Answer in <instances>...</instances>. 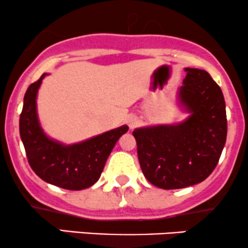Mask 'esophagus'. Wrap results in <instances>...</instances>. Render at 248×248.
I'll list each match as a JSON object with an SVG mask.
<instances>
[{
	"instance_id": "obj_1",
	"label": "esophagus",
	"mask_w": 248,
	"mask_h": 248,
	"mask_svg": "<svg viewBox=\"0 0 248 248\" xmlns=\"http://www.w3.org/2000/svg\"><path fill=\"white\" fill-rule=\"evenodd\" d=\"M127 124L128 126H129V128H134L136 126V124H138V119H136L135 116H129L127 120Z\"/></svg>"
}]
</instances>
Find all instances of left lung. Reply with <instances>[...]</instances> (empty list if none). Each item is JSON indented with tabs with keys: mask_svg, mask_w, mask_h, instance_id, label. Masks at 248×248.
I'll return each instance as SVG.
<instances>
[{
	"mask_svg": "<svg viewBox=\"0 0 248 248\" xmlns=\"http://www.w3.org/2000/svg\"><path fill=\"white\" fill-rule=\"evenodd\" d=\"M186 71L178 96L189 118L178 124L133 132L142 172L150 183L166 190L193 186L209 177L226 142V109L220 87L206 71Z\"/></svg>",
	"mask_w": 248,
	"mask_h": 248,
	"instance_id": "left-lung-1",
	"label": "left lung"
}]
</instances>
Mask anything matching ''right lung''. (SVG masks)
Segmentation results:
<instances>
[{
  "label": "right lung",
  "instance_id": "obj_1",
  "mask_svg": "<svg viewBox=\"0 0 248 248\" xmlns=\"http://www.w3.org/2000/svg\"><path fill=\"white\" fill-rule=\"evenodd\" d=\"M38 80L28 87L19 116V134L31 169L47 183L67 190H82L95 183L108 156L128 126H122L80 143L64 146L47 138L39 126L36 96Z\"/></svg>",
  "mask_w": 248,
  "mask_h": 248
}]
</instances>
